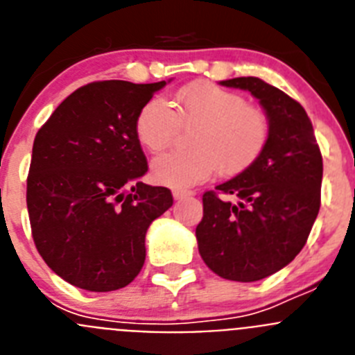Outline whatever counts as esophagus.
<instances>
[{
    "instance_id": "34e87169",
    "label": "esophagus",
    "mask_w": 355,
    "mask_h": 355,
    "mask_svg": "<svg viewBox=\"0 0 355 355\" xmlns=\"http://www.w3.org/2000/svg\"><path fill=\"white\" fill-rule=\"evenodd\" d=\"M172 196H174L175 200L184 199V197L192 196V192H188V190H172Z\"/></svg>"
}]
</instances>
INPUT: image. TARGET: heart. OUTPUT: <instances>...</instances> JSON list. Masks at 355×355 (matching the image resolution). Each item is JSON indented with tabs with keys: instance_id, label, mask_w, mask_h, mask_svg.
I'll return each mask as SVG.
<instances>
[{
	"instance_id": "heart-1",
	"label": "heart",
	"mask_w": 355,
	"mask_h": 355,
	"mask_svg": "<svg viewBox=\"0 0 355 355\" xmlns=\"http://www.w3.org/2000/svg\"><path fill=\"white\" fill-rule=\"evenodd\" d=\"M172 105L153 97L135 119V135L150 153L171 146L180 126H196L188 137L192 149L171 150L153 159L150 174L158 184L193 187L209 180L216 168L224 175H238L252 167L268 146V115L218 85H187L174 94Z\"/></svg>"
}]
</instances>
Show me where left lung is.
Here are the masks:
<instances>
[{
	"label": "left lung",
	"instance_id": "8db88e82",
	"mask_svg": "<svg viewBox=\"0 0 355 355\" xmlns=\"http://www.w3.org/2000/svg\"><path fill=\"white\" fill-rule=\"evenodd\" d=\"M220 83L259 99L270 140L252 167L202 196L196 236L200 258L216 275L252 283L284 268L306 245L320 209L324 163L300 103L254 76Z\"/></svg>",
	"mask_w": 355,
	"mask_h": 355
}]
</instances>
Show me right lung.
<instances>
[{"label":"right lung","mask_w":355,"mask_h":355,"mask_svg":"<svg viewBox=\"0 0 355 355\" xmlns=\"http://www.w3.org/2000/svg\"><path fill=\"white\" fill-rule=\"evenodd\" d=\"M158 83L80 87L37 131L26 181L31 236L46 265L89 291L124 288L142 270L146 233L174 199L140 178L135 119Z\"/></svg>","instance_id":"right-lung-1"}]
</instances>
